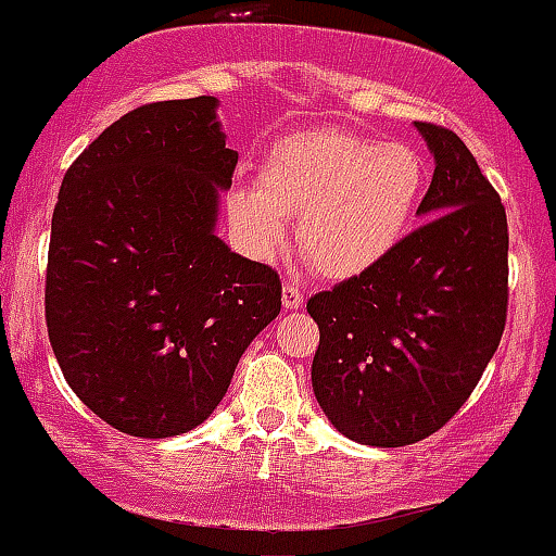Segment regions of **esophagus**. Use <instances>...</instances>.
<instances>
[{
  "mask_svg": "<svg viewBox=\"0 0 556 556\" xmlns=\"http://www.w3.org/2000/svg\"><path fill=\"white\" fill-rule=\"evenodd\" d=\"M305 305V291L300 289V283L294 280H286L283 283V307L286 311H296V307Z\"/></svg>",
  "mask_w": 556,
  "mask_h": 556,
  "instance_id": "esophagus-1",
  "label": "esophagus"
}]
</instances>
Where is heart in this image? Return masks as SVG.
Listing matches in <instances>:
<instances>
[{
    "label": "heart",
    "mask_w": 556,
    "mask_h": 556,
    "mask_svg": "<svg viewBox=\"0 0 556 556\" xmlns=\"http://www.w3.org/2000/svg\"><path fill=\"white\" fill-rule=\"evenodd\" d=\"M427 159L408 142L351 129L280 137L267 151L260 186L229 197L245 249L270 260L296 216V243L327 278H354L381 265L414 227L427 191Z\"/></svg>",
    "instance_id": "b5f03b06"
}]
</instances>
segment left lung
I'll return each instance as SVG.
<instances>
[{
    "label": "left lung",
    "instance_id": "obj_1",
    "mask_svg": "<svg viewBox=\"0 0 556 556\" xmlns=\"http://www.w3.org/2000/svg\"><path fill=\"white\" fill-rule=\"evenodd\" d=\"M435 153L432 216L372 270L307 300L311 381L327 419L365 446H408L446 427L481 381L508 316V218L467 146L416 121Z\"/></svg>",
    "mask_w": 556,
    "mask_h": 556
}]
</instances>
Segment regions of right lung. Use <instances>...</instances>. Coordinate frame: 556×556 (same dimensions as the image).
I'll list each match as a JSON object with an SVG mask.
<instances>
[{"instance_id": "add662e5", "label": "right lung", "mask_w": 556, "mask_h": 556, "mask_svg": "<svg viewBox=\"0 0 556 556\" xmlns=\"http://www.w3.org/2000/svg\"><path fill=\"white\" fill-rule=\"evenodd\" d=\"M238 153L216 99L129 110L70 164L53 207L46 324L70 389L118 432L194 430L280 313L270 265L213 235Z\"/></svg>"}]
</instances>
